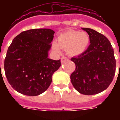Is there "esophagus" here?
<instances>
[{"instance_id": "esophagus-1", "label": "esophagus", "mask_w": 120, "mask_h": 120, "mask_svg": "<svg viewBox=\"0 0 120 120\" xmlns=\"http://www.w3.org/2000/svg\"><path fill=\"white\" fill-rule=\"evenodd\" d=\"M68 60V58L67 57H65V56H62V58H61V62L62 63H64L66 61H67Z\"/></svg>"}]
</instances>
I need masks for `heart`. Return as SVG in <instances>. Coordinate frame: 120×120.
<instances>
[{
	"label": "heart",
	"mask_w": 120,
	"mask_h": 120,
	"mask_svg": "<svg viewBox=\"0 0 120 120\" xmlns=\"http://www.w3.org/2000/svg\"><path fill=\"white\" fill-rule=\"evenodd\" d=\"M90 43L87 33L79 31H68L58 37L57 42L54 41L52 47L59 52L60 49H67V52L71 56H78L85 52Z\"/></svg>",
	"instance_id": "b5f03b06"
}]
</instances>
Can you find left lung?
<instances>
[{"instance_id":"obj_1","label":"left lung","mask_w":120,"mask_h":120,"mask_svg":"<svg viewBox=\"0 0 120 120\" xmlns=\"http://www.w3.org/2000/svg\"><path fill=\"white\" fill-rule=\"evenodd\" d=\"M82 29L89 35L90 45L78 57L71 58L76 68L70 81L81 94L95 95L105 90L113 79L116 70L114 50L103 35L91 29Z\"/></svg>"}]
</instances>
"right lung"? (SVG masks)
<instances>
[{"label":"right lung","instance_id":"1","mask_svg":"<svg viewBox=\"0 0 120 120\" xmlns=\"http://www.w3.org/2000/svg\"><path fill=\"white\" fill-rule=\"evenodd\" d=\"M54 34L49 29L24 31L8 47L5 73L8 83L19 93L37 96L50 85L53 74L61 66L60 60L48 58Z\"/></svg>","mask_w":120,"mask_h":120}]
</instances>
